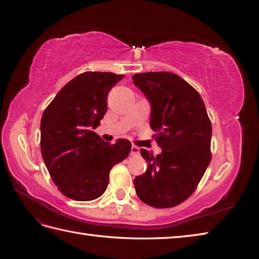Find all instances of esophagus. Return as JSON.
<instances>
[{"label": "esophagus", "instance_id": "esophagus-1", "mask_svg": "<svg viewBox=\"0 0 259 259\" xmlns=\"http://www.w3.org/2000/svg\"><path fill=\"white\" fill-rule=\"evenodd\" d=\"M140 153V148L137 146H132V150H131V154L133 156H138Z\"/></svg>", "mask_w": 259, "mask_h": 259}]
</instances>
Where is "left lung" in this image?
I'll list each match as a JSON object with an SVG mask.
<instances>
[{
    "instance_id": "8db88e82",
    "label": "left lung",
    "mask_w": 259,
    "mask_h": 259,
    "mask_svg": "<svg viewBox=\"0 0 259 259\" xmlns=\"http://www.w3.org/2000/svg\"><path fill=\"white\" fill-rule=\"evenodd\" d=\"M133 82L151 104L152 137L162 149H142L148 168L134 180L138 198L156 208L174 207L195 191L211 159V124L200 94L171 72H145Z\"/></svg>"
}]
</instances>
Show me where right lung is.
I'll list each match as a JSON object with an SVG mask.
<instances>
[{"mask_svg":"<svg viewBox=\"0 0 259 259\" xmlns=\"http://www.w3.org/2000/svg\"><path fill=\"white\" fill-rule=\"evenodd\" d=\"M123 74L86 71L68 82L46 107L41 120V152L59 191L75 201L103 194L115 164L128 156L132 144L106 143L95 130L107 112V94Z\"/></svg>","mask_w":259,"mask_h":259,"instance_id":"obj_1","label":"right lung"}]
</instances>
